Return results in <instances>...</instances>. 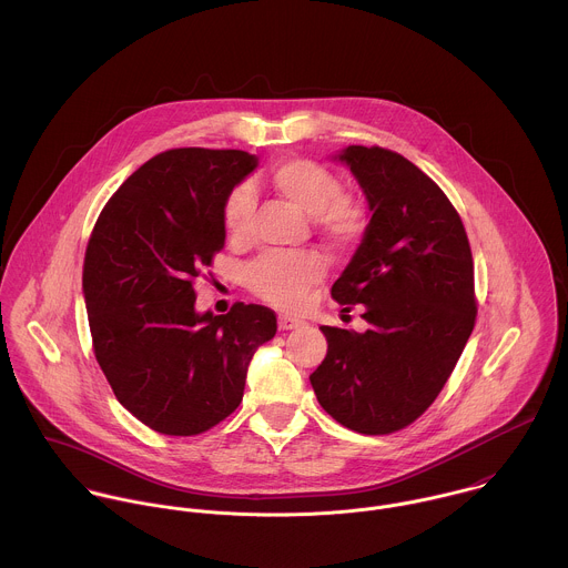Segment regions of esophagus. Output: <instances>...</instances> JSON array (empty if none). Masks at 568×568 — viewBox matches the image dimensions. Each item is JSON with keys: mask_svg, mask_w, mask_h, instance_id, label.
<instances>
[{"mask_svg": "<svg viewBox=\"0 0 568 568\" xmlns=\"http://www.w3.org/2000/svg\"><path fill=\"white\" fill-rule=\"evenodd\" d=\"M277 325H280V329H297V327H302V322L300 320H295V317H288V315H280L277 317Z\"/></svg>", "mask_w": 568, "mask_h": 568, "instance_id": "1", "label": "esophagus"}]
</instances>
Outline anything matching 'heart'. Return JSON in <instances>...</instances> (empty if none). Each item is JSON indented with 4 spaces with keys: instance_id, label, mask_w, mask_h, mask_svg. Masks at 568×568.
I'll return each instance as SVG.
<instances>
[{
    "instance_id": "obj_1",
    "label": "heart",
    "mask_w": 568,
    "mask_h": 568,
    "mask_svg": "<svg viewBox=\"0 0 568 568\" xmlns=\"http://www.w3.org/2000/svg\"><path fill=\"white\" fill-rule=\"evenodd\" d=\"M268 185L284 201L311 216L313 227L325 241L338 248L358 243L369 230L367 205L343 192L338 174L313 160L293 158L271 165ZM253 212V194L248 185H236L223 203V225L232 241H244ZM327 262L320 251L264 253L244 271L248 291L284 311L302 308L311 291L322 282Z\"/></svg>"
}]
</instances>
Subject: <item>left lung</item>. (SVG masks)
<instances>
[{"label":"left lung","instance_id":"left-lung-1","mask_svg":"<svg viewBox=\"0 0 568 568\" xmlns=\"http://www.w3.org/2000/svg\"><path fill=\"white\" fill-rule=\"evenodd\" d=\"M341 162L372 210L369 230L332 300L369 329L322 325L327 354L311 374L320 405L363 435L413 424L450 378L477 322L466 227L442 187L383 146H347Z\"/></svg>","mask_w":568,"mask_h":568}]
</instances>
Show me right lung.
I'll use <instances>...</instances> for the list:
<instances>
[{
  "label": "right lung",
  "mask_w": 568,
  "mask_h": 568,
  "mask_svg": "<svg viewBox=\"0 0 568 568\" xmlns=\"http://www.w3.org/2000/svg\"><path fill=\"white\" fill-rule=\"evenodd\" d=\"M244 151L170 149L106 201L89 236L82 293L95 361L118 403L149 428L190 437L232 415L271 308L199 315L194 284L225 246L223 203L255 168Z\"/></svg>",
  "instance_id": "obj_1"
}]
</instances>
